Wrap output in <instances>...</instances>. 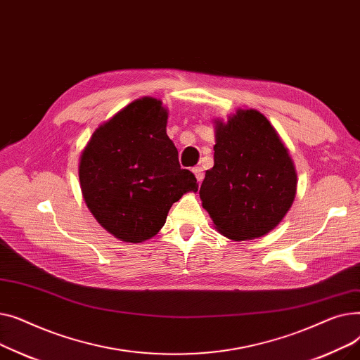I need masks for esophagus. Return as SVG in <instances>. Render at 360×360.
Returning a JSON list of instances; mask_svg holds the SVG:
<instances>
[{
  "label": "esophagus",
  "mask_w": 360,
  "mask_h": 360,
  "mask_svg": "<svg viewBox=\"0 0 360 360\" xmlns=\"http://www.w3.org/2000/svg\"><path fill=\"white\" fill-rule=\"evenodd\" d=\"M193 172H194V175H195L197 181L201 184V181L204 179V172H202V167L197 166V167H194V169H193Z\"/></svg>",
  "instance_id": "1"
}]
</instances>
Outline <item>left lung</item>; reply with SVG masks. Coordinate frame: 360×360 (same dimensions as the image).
I'll return each mask as SVG.
<instances>
[{"instance_id":"left-lung-1","label":"left lung","mask_w":360,"mask_h":360,"mask_svg":"<svg viewBox=\"0 0 360 360\" xmlns=\"http://www.w3.org/2000/svg\"><path fill=\"white\" fill-rule=\"evenodd\" d=\"M214 166L200 188L214 228L232 240L271 232L295 201L297 175L276 128L257 109L214 120Z\"/></svg>"}]
</instances>
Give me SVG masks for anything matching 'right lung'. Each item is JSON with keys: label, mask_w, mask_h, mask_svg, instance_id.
<instances>
[{"label": "right lung", "mask_w": 360, "mask_h": 360, "mask_svg": "<svg viewBox=\"0 0 360 360\" xmlns=\"http://www.w3.org/2000/svg\"><path fill=\"white\" fill-rule=\"evenodd\" d=\"M166 124L162 101L146 96L96 128L82 151L79 178L86 205L120 240L153 238L172 204L198 191L193 172L179 165Z\"/></svg>", "instance_id": "right-lung-1"}]
</instances>
